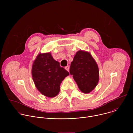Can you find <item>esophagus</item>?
<instances>
[{"instance_id":"esophagus-1","label":"esophagus","mask_w":133,"mask_h":133,"mask_svg":"<svg viewBox=\"0 0 133 133\" xmlns=\"http://www.w3.org/2000/svg\"><path fill=\"white\" fill-rule=\"evenodd\" d=\"M65 68L66 69V70H67L68 71H69V66H66Z\"/></svg>"}]
</instances>
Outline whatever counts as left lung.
<instances>
[{"mask_svg": "<svg viewBox=\"0 0 133 133\" xmlns=\"http://www.w3.org/2000/svg\"><path fill=\"white\" fill-rule=\"evenodd\" d=\"M69 71L78 88L84 93L90 92L98 84V67L88 52L79 50L76 52L71 63Z\"/></svg>", "mask_w": 133, "mask_h": 133, "instance_id": "1", "label": "left lung"}]
</instances>
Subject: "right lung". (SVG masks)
<instances>
[{"label": "right lung", "mask_w": 133, "mask_h": 133, "mask_svg": "<svg viewBox=\"0 0 133 133\" xmlns=\"http://www.w3.org/2000/svg\"><path fill=\"white\" fill-rule=\"evenodd\" d=\"M32 76L35 85L43 95L54 97L60 91V85L69 72L61 67L58 62L50 52L39 54L32 67Z\"/></svg>", "instance_id": "1"}]
</instances>
